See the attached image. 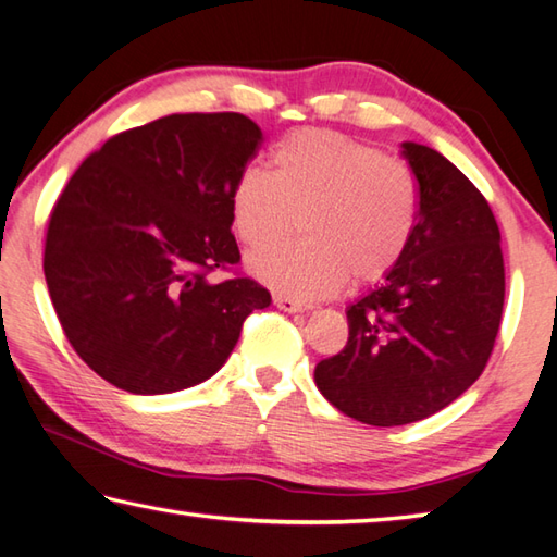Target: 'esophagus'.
I'll list each match as a JSON object with an SVG mask.
<instances>
[{
  "label": "esophagus",
  "mask_w": 557,
  "mask_h": 557,
  "mask_svg": "<svg viewBox=\"0 0 557 557\" xmlns=\"http://www.w3.org/2000/svg\"><path fill=\"white\" fill-rule=\"evenodd\" d=\"M272 301H275L277 309L287 311V313H299V311H309L311 309L309 304H304L299 299H292V297H287V294H275V297H272Z\"/></svg>",
  "instance_id": "obj_1"
}]
</instances>
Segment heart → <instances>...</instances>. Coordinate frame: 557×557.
I'll use <instances>...</instances> for the list:
<instances>
[{"label": "heart", "instance_id": "heart-1", "mask_svg": "<svg viewBox=\"0 0 557 557\" xmlns=\"http://www.w3.org/2000/svg\"><path fill=\"white\" fill-rule=\"evenodd\" d=\"M420 214L410 169L333 129L307 127L270 151V173L246 169L232 188V224L250 248L285 236L297 216L301 242L248 258L253 275L309 301L352 277L369 285L406 256Z\"/></svg>", "mask_w": 557, "mask_h": 557}]
</instances>
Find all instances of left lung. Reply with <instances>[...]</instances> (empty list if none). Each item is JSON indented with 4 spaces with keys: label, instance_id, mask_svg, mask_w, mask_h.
<instances>
[{
    "label": "left lung",
    "instance_id": "8db88e82",
    "mask_svg": "<svg viewBox=\"0 0 557 557\" xmlns=\"http://www.w3.org/2000/svg\"><path fill=\"white\" fill-rule=\"evenodd\" d=\"M400 149L418 181L416 234L386 280L347 309V345L313 372L337 410L374 428L424 420L459 398L483 374L505 304L483 193L440 151Z\"/></svg>",
    "mask_w": 557,
    "mask_h": 557
}]
</instances>
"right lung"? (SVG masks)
<instances>
[{
    "mask_svg": "<svg viewBox=\"0 0 557 557\" xmlns=\"http://www.w3.org/2000/svg\"><path fill=\"white\" fill-rule=\"evenodd\" d=\"M260 141L242 113H173L111 137L64 185L42 270L70 345L108 384H202L270 307L256 280H210L242 260L232 188Z\"/></svg>",
    "mask_w": 557,
    "mask_h": 557,
    "instance_id": "right-lung-1",
    "label": "right lung"
}]
</instances>
